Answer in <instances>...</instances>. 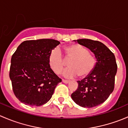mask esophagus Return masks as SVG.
Returning a JSON list of instances; mask_svg holds the SVG:
<instances>
[{
    "label": "esophagus",
    "instance_id": "obj_1",
    "mask_svg": "<svg viewBox=\"0 0 128 128\" xmlns=\"http://www.w3.org/2000/svg\"><path fill=\"white\" fill-rule=\"evenodd\" d=\"M62 82H64V83H65V84H68V83H69V81L67 80L62 79Z\"/></svg>",
    "mask_w": 128,
    "mask_h": 128
}]
</instances>
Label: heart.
I'll return each mask as SVG.
<instances>
[{
	"label": "heart",
	"mask_w": 128,
	"mask_h": 128,
	"mask_svg": "<svg viewBox=\"0 0 128 128\" xmlns=\"http://www.w3.org/2000/svg\"><path fill=\"white\" fill-rule=\"evenodd\" d=\"M65 59L69 60V68L62 72L66 78H73L78 76L84 77L91 73L95 64V59L89 54L88 50L78 44H72L65 48ZM49 64L56 74H60L66 65V61L59 48H55L49 56Z\"/></svg>",
	"instance_id": "1"
}]
</instances>
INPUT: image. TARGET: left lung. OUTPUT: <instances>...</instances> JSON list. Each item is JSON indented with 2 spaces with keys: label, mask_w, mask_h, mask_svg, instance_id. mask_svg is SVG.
<instances>
[{
  "label": "left lung",
  "mask_w": 128,
  "mask_h": 128,
  "mask_svg": "<svg viewBox=\"0 0 128 128\" xmlns=\"http://www.w3.org/2000/svg\"><path fill=\"white\" fill-rule=\"evenodd\" d=\"M89 49L96 60L94 69L78 82V88L71 95L74 102L84 108H93L103 104L113 92L117 64L114 54L102 42L89 39L75 40Z\"/></svg>",
  "instance_id": "obj_1"
}]
</instances>
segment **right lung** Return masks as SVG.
Listing matches in <instances>:
<instances>
[{
    "label": "right lung",
    "mask_w": 128,
    "mask_h": 128,
    "mask_svg": "<svg viewBox=\"0 0 128 128\" xmlns=\"http://www.w3.org/2000/svg\"><path fill=\"white\" fill-rule=\"evenodd\" d=\"M59 44L52 39L27 40L12 55L9 76L14 94L22 103L38 106L52 97L62 80L51 69L48 59Z\"/></svg>",
    "instance_id": "right-lung-1"
}]
</instances>
